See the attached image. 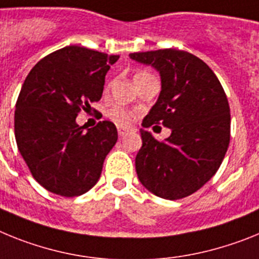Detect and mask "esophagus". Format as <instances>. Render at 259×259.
<instances>
[{
	"instance_id": "1",
	"label": "esophagus",
	"mask_w": 259,
	"mask_h": 259,
	"mask_svg": "<svg viewBox=\"0 0 259 259\" xmlns=\"http://www.w3.org/2000/svg\"><path fill=\"white\" fill-rule=\"evenodd\" d=\"M117 132H118V136L123 137V136H126V134H129V133L132 132V129H130V127H125V126H118L117 127Z\"/></svg>"
}]
</instances>
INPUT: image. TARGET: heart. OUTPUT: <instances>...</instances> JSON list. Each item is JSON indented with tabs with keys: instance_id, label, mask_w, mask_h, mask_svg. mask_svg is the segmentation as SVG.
<instances>
[{
	"instance_id": "obj_1",
	"label": "heart",
	"mask_w": 259,
	"mask_h": 259,
	"mask_svg": "<svg viewBox=\"0 0 259 259\" xmlns=\"http://www.w3.org/2000/svg\"><path fill=\"white\" fill-rule=\"evenodd\" d=\"M148 75H150V74L146 73V71H139V73H137L136 76H134V82ZM107 116L109 117L111 120H113L114 122L120 123V125H127V123H130L134 120V114H133V112L120 104L112 105V107L107 111Z\"/></svg>"
}]
</instances>
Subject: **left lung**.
Returning a JSON list of instances; mask_svg holds the SVG:
<instances>
[{"label": "left lung", "instance_id": "8db88e82", "mask_svg": "<svg viewBox=\"0 0 259 259\" xmlns=\"http://www.w3.org/2000/svg\"><path fill=\"white\" fill-rule=\"evenodd\" d=\"M160 74L161 91L142 126L161 123L172 130L159 142L141 129L142 147L136 157L138 179L164 199H181L201 189L217 173L231 137V114L219 79L201 58L185 51L130 53Z\"/></svg>", "mask_w": 259, "mask_h": 259}]
</instances>
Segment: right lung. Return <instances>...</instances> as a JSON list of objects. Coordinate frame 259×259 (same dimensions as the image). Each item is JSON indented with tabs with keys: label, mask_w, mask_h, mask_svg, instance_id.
Wrapping results in <instances>:
<instances>
[{
	"label": "right lung",
	"mask_w": 259,
	"mask_h": 259,
	"mask_svg": "<svg viewBox=\"0 0 259 259\" xmlns=\"http://www.w3.org/2000/svg\"><path fill=\"white\" fill-rule=\"evenodd\" d=\"M120 56L69 46L31 69L14 114L18 150L33 179L48 192L76 197L100 179L105 156L117 142L111 121L84 132L75 118L102 99L105 75Z\"/></svg>",
	"instance_id": "obj_1"
}]
</instances>
